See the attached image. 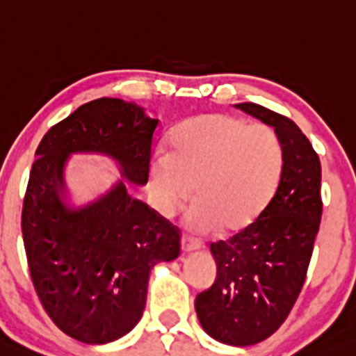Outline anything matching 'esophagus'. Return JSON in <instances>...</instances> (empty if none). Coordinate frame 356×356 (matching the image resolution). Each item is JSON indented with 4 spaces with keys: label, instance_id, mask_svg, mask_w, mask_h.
Masks as SVG:
<instances>
[{
    "label": "esophagus",
    "instance_id": "esophagus-1",
    "mask_svg": "<svg viewBox=\"0 0 356 356\" xmlns=\"http://www.w3.org/2000/svg\"><path fill=\"white\" fill-rule=\"evenodd\" d=\"M202 247V243L199 241H195V238H191V237H186L184 235L182 241H181V250L184 254H189V252H194V250H199V248Z\"/></svg>",
    "mask_w": 356,
    "mask_h": 356
}]
</instances>
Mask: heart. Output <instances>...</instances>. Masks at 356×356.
<instances>
[{"instance_id": "obj_1", "label": "heart", "mask_w": 356, "mask_h": 356, "mask_svg": "<svg viewBox=\"0 0 356 356\" xmlns=\"http://www.w3.org/2000/svg\"><path fill=\"white\" fill-rule=\"evenodd\" d=\"M284 152L273 129L229 114H202L184 121L169 149L149 159V189L156 211L172 217L194 195L186 227L197 234L241 232L272 199Z\"/></svg>"}]
</instances>
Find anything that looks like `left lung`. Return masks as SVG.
<instances>
[{
	"mask_svg": "<svg viewBox=\"0 0 356 356\" xmlns=\"http://www.w3.org/2000/svg\"><path fill=\"white\" fill-rule=\"evenodd\" d=\"M235 108L273 127L284 165L275 195L247 229L211 245L213 285L195 298L200 327L220 343L264 341L297 302L322 219V167L310 140L293 121L262 106Z\"/></svg>",
	"mask_w": 356,
	"mask_h": 356,
	"instance_id": "8db88e82",
	"label": "left lung"
}]
</instances>
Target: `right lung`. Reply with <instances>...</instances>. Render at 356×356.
Wrapping results in <instances>:
<instances>
[{
  "instance_id": "add662e5",
  "label": "right lung",
  "mask_w": 356,
  "mask_h": 356,
  "mask_svg": "<svg viewBox=\"0 0 356 356\" xmlns=\"http://www.w3.org/2000/svg\"><path fill=\"white\" fill-rule=\"evenodd\" d=\"M157 124L134 102L101 97L51 127L36 149L21 216L29 273L51 320L83 343L129 333L143 316L154 265L181 254L177 227L125 184H147ZM72 153L109 156L122 179L74 206L63 179Z\"/></svg>"
}]
</instances>
